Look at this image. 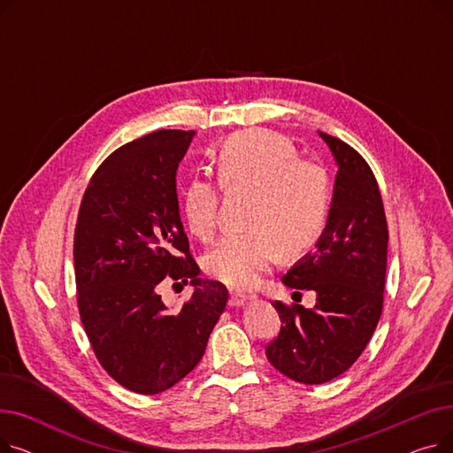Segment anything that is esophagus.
I'll return each mask as SVG.
<instances>
[{
  "mask_svg": "<svg viewBox=\"0 0 453 453\" xmlns=\"http://www.w3.org/2000/svg\"><path fill=\"white\" fill-rule=\"evenodd\" d=\"M246 301H248V296H246V294L231 290V299H229L231 306H242Z\"/></svg>",
  "mask_w": 453,
  "mask_h": 453,
  "instance_id": "1",
  "label": "esophagus"
}]
</instances>
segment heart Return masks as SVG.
<instances>
[{
    "label": "heart",
    "instance_id": "b5f03b06",
    "mask_svg": "<svg viewBox=\"0 0 453 453\" xmlns=\"http://www.w3.org/2000/svg\"><path fill=\"white\" fill-rule=\"evenodd\" d=\"M297 154L290 139L265 128L236 132L211 152L224 190H250L244 207L248 229L227 234L205 257L212 277L250 288L270 270L279 251L299 257L321 241L332 211V181L321 163ZM219 207V190L209 180L188 181L183 214L200 241L207 242L217 233Z\"/></svg>",
    "mask_w": 453,
    "mask_h": 453
}]
</instances>
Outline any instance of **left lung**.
I'll use <instances>...</instances> for the list:
<instances>
[{"label":"left lung","mask_w":453,"mask_h":453,"mask_svg":"<svg viewBox=\"0 0 453 453\" xmlns=\"http://www.w3.org/2000/svg\"><path fill=\"white\" fill-rule=\"evenodd\" d=\"M338 163L326 231L282 282L314 290V308L272 303L279 336L266 347L270 364L301 384H325L345 372L367 347L384 306L388 222L367 161L347 142L319 132Z\"/></svg>","instance_id":"left-lung-1"}]
</instances>
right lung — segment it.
<instances>
[{
  "instance_id": "1",
  "label": "right lung",
  "mask_w": 453,
  "mask_h": 453,
  "mask_svg": "<svg viewBox=\"0 0 453 453\" xmlns=\"http://www.w3.org/2000/svg\"><path fill=\"white\" fill-rule=\"evenodd\" d=\"M195 130H157L110 154L89 180L75 227L81 321L104 371L123 388L157 395L193 371L227 303L200 277L180 219L176 171ZM166 276L196 292L166 309Z\"/></svg>"
}]
</instances>
